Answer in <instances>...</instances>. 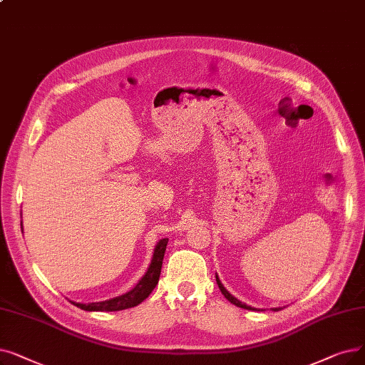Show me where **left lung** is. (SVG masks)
Listing matches in <instances>:
<instances>
[{
  "label": "left lung",
  "mask_w": 365,
  "mask_h": 365,
  "mask_svg": "<svg viewBox=\"0 0 365 365\" xmlns=\"http://www.w3.org/2000/svg\"><path fill=\"white\" fill-rule=\"evenodd\" d=\"M216 283H217V287H219V289H220V292H222V295H224L230 303H232V304H235L237 307H242V309H246V310H258V309H255V307H250V306H247V304H245V303H242L240 299H237L234 295H231L227 289H225V287L224 284H222V282L219 280V277H217V274H216ZM272 310H274V312H277V310H280V307H274V309H272Z\"/></svg>",
  "instance_id": "8db88e82"
}]
</instances>
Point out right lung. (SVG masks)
I'll use <instances>...</instances> for the list:
<instances>
[{
  "label": "right lung",
  "instance_id": "right-lung-1",
  "mask_svg": "<svg viewBox=\"0 0 365 365\" xmlns=\"http://www.w3.org/2000/svg\"><path fill=\"white\" fill-rule=\"evenodd\" d=\"M167 243H168V239H161L156 243L150 264L148 267V272L138 280V283L131 291L106 301H98V303L85 304V303H76V301H71V303L86 312H118V310H125V309L138 306L141 301H145L150 295V292L158 284V280H160Z\"/></svg>",
  "mask_w": 365,
  "mask_h": 365
}]
</instances>
